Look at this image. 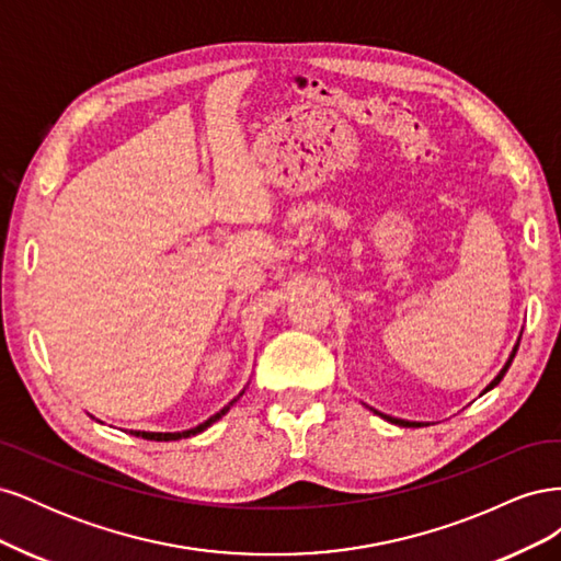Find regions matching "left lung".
Segmentation results:
<instances>
[{
    "label": "left lung",
    "instance_id": "left-lung-1",
    "mask_svg": "<svg viewBox=\"0 0 561 561\" xmlns=\"http://www.w3.org/2000/svg\"><path fill=\"white\" fill-rule=\"evenodd\" d=\"M519 339H522V334H519ZM519 339H517V344L513 346V353L511 355H507V360H505V365L501 367V371H499V375L494 377V379H491L489 383H486V388L482 390V393L480 396H484V393H489V390L491 388H496L501 381H503V377H505V371L507 369H511V365H513V358H515V353H517V346H519ZM367 410L369 412H375L377 416H381L383 421H388V423H396V426H400V428H421V426H428V423H423V421H407V419H398V416H388V414H381V412H377L375 410V407H367Z\"/></svg>",
    "mask_w": 561,
    "mask_h": 561
}]
</instances>
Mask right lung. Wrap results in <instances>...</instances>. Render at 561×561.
<instances>
[{
	"label": "right lung",
	"mask_w": 561,
	"mask_h": 561,
	"mask_svg": "<svg viewBox=\"0 0 561 561\" xmlns=\"http://www.w3.org/2000/svg\"><path fill=\"white\" fill-rule=\"evenodd\" d=\"M248 388V386H245ZM245 388L241 390V393L239 396H236L229 404H225L222 407V410H219L217 414H213L210 419H206V421H203V423H198V426H194V428H190V431H178V433H151V431H130V435H135V437H142V439H154V443H173V439H182V437H192V435H198V433H203V431H206V428H210L213 426V423L215 421H219V419H222L229 410H231V407H233V402H239V398L245 393ZM100 423H103V421H100Z\"/></svg>",
	"instance_id": "add662e5"
}]
</instances>
